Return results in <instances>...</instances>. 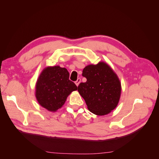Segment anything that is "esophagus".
Here are the masks:
<instances>
[{
  "instance_id": "34e87169",
  "label": "esophagus",
  "mask_w": 159,
  "mask_h": 159,
  "mask_svg": "<svg viewBox=\"0 0 159 159\" xmlns=\"http://www.w3.org/2000/svg\"><path fill=\"white\" fill-rule=\"evenodd\" d=\"M80 82H81V79H80V78H78V80H76L75 84V85H76L77 86H78L79 84H80Z\"/></svg>"
}]
</instances>
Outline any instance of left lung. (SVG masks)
I'll return each instance as SVG.
<instances>
[{"label":"left lung","mask_w":159,"mask_h":159,"mask_svg":"<svg viewBox=\"0 0 159 159\" xmlns=\"http://www.w3.org/2000/svg\"><path fill=\"white\" fill-rule=\"evenodd\" d=\"M82 75L87 81L80 84L78 91L91 113L105 115L117 107L121 92V82L108 64L101 61L88 65L83 70Z\"/></svg>","instance_id":"8db88e82"}]
</instances>
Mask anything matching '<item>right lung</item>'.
I'll return each mask as SVG.
<instances>
[{
  "instance_id": "1",
  "label": "right lung",
  "mask_w": 159,
  "mask_h": 159,
  "mask_svg": "<svg viewBox=\"0 0 159 159\" xmlns=\"http://www.w3.org/2000/svg\"><path fill=\"white\" fill-rule=\"evenodd\" d=\"M69 77L67 69L59 66L47 67L43 70L36 84V98L38 103L52 112L60 109L68 96L78 89Z\"/></svg>"
}]
</instances>
